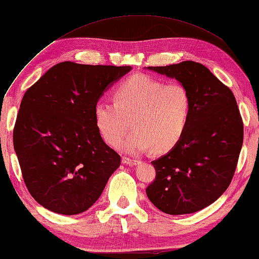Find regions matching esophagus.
Instances as JSON below:
<instances>
[{"label":"esophagus","instance_id":"1","mask_svg":"<svg viewBox=\"0 0 259 259\" xmlns=\"http://www.w3.org/2000/svg\"><path fill=\"white\" fill-rule=\"evenodd\" d=\"M122 162L125 163V165H138V163H139L138 160L130 159V158H125V157L122 159Z\"/></svg>","mask_w":259,"mask_h":259}]
</instances>
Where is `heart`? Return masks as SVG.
<instances>
[{
	"instance_id": "b5f03b06",
	"label": "heart",
	"mask_w": 259,
	"mask_h": 259,
	"mask_svg": "<svg viewBox=\"0 0 259 259\" xmlns=\"http://www.w3.org/2000/svg\"><path fill=\"white\" fill-rule=\"evenodd\" d=\"M114 101H99L94 121L110 145L117 144L129 129L134 130L120 144L125 152H143L152 146L163 153L178 144L186 133L191 113V97L180 83L165 84L146 75H134L114 90Z\"/></svg>"
}]
</instances>
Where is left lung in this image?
Segmentation results:
<instances>
[{
	"instance_id": "8db88e82",
	"label": "left lung",
	"mask_w": 259,
	"mask_h": 259,
	"mask_svg": "<svg viewBox=\"0 0 259 259\" xmlns=\"http://www.w3.org/2000/svg\"><path fill=\"white\" fill-rule=\"evenodd\" d=\"M149 70L175 78L190 93L191 113L178 144L151 163V203L167 214H189L214 203L232 182L243 143L235 97L205 65L184 61Z\"/></svg>"
}]
</instances>
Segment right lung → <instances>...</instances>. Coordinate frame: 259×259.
<instances>
[{
  "label": "right lung",
  "instance_id": "obj_1",
  "mask_svg": "<svg viewBox=\"0 0 259 259\" xmlns=\"http://www.w3.org/2000/svg\"><path fill=\"white\" fill-rule=\"evenodd\" d=\"M131 67L61 62L20 102L14 147L31 196L47 210L73 215L104 191L121 157L101 138L94 107Z\"/></svg>",
  "mask_w": 259,
  "mask_h": 259
}]
</instances>
